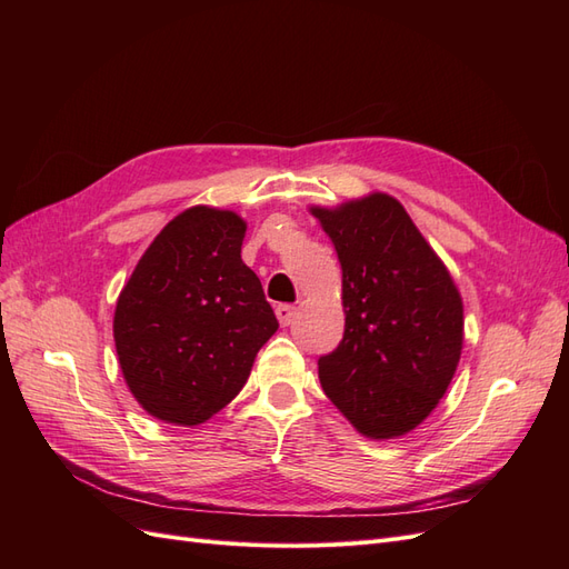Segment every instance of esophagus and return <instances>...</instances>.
I'll return each mask as SVG.
<instances>
[{"mask_svg":"<svg viewBox=\"0 0 569 569\" xmlns=\"http://www.w3.org/2000/svg\"><path fill=\"white\" fill-rule=\"evenodd\" d=\"M274 316H278V320H280L282 327H287V325H291V320H295L297 308L291 306V303H280L278 308H274Z\"/></svg>","mask_w":569,"mask_h":569,"instance_id":"1","label":"esophagus"}]
</instances>
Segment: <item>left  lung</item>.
I'll use <instances>...</instances> for the list:
<instances>
[{
  "label": "left lung",
  "mask_w": 569,
  "mask_h": 569,
  "mask_svg": "<svg viewBox=\"0 0 569 569\" xmlns=\"http://www.w3.org/2000/svg\"><path fill=\"white\" fill-rule=\"evenodd\" d=\"M311 213L341 263L347 313L339 347L320 356L322 391L360 435L416 429L449 389L462 349V299L449 270L389 194Z\"/></svg>",
  "instance_id": "obj_1"
}]
</instances>
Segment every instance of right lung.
Here are the masks:
<instances>
[{
    "mask_svg": "<svg viewBox=\"0 0 569 569\" xmlns=\"http://www.w3.org/2000/svg\"><path fill=\"white\" fill-rule=\"evenodd\" d=\"M244 232L237 213L192 206L157 234L120 291L118 363L149 416L182 427L216 416L280 327L242 261Z\"/></svg>",
    "mask_w": 569,
    "mask_h": 569,
    "instance_id": "add662e5",
    "label": "right lung"
}]
</instances>
